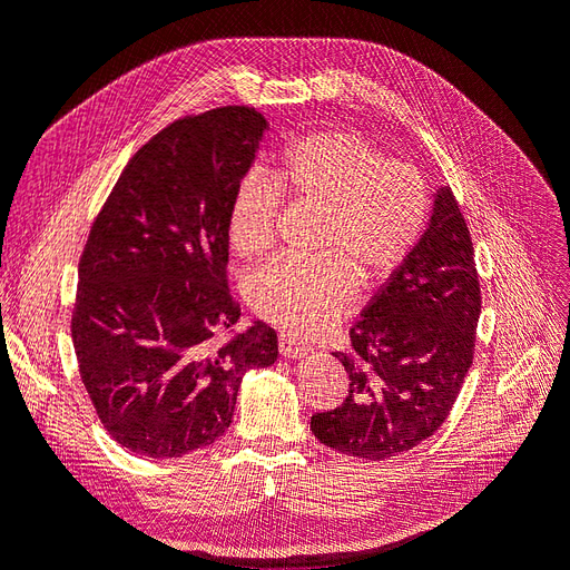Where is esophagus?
Wrapping results in <instances>:
<instances>
[{
	"label": "esophagus",
	"mask_w": 570,
	"mask_h": 570,
	"mask_svg": "<svg viewBox=\"0 0 570 570\" xmlns=\"http://www.w3.org/2000/svg\"><path fill=\"white\" fill-rule=\"evenodd\" d=\"M278 347H281V354H283L285 358H304V356L308 354L306 344H299V342L289 340V337H281Z\"/></svg>",
	"instance_id": "1"
}]
</instances>
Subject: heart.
<instances>
[{
    "instance_id": "1",
    "label": "heart",
    "mask_w": 570,
    "mask_h": 570,
    "mask_svg": "<svg viewBox=\"0 0 570 570\" xmlns=\"http://www.w3.org/2000/svg\"><path fill=\"white\" fill-rule=\"evenodd\" d=\"M283 199L323 214L314 262L281 258L247 285L254 312L292 337L331 327L361 283H377L416 247L428 212L425 183L406 161L385 157L350 130H323L292 142L271 170H252L228 206V243L258 258L278 237Z\"/></svg>"
}]
</instances>
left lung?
Masks as SVG:
<instances>
[{"mask_svg":"<svg viewBox=\"0 0 570 570\" xmlns=\"http://www.w3.org/2000/svg\"><path fill=\"white\" fill-rule=\"evenodd\" d=\"M478 318L471 233L452 189L440 187L416 247L352 325L350 354L335 352L350 394L312 416V433L368 461L413 450L450 416L473 364Z\"/></svg>","mask_w":570,"mask_h":570,"instance_id":"8db88e82","label":"left lung"}]
</instances>
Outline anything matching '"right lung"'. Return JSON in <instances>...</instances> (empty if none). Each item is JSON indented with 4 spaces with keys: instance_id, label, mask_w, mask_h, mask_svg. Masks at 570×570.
Returning a JSON list of instances; mask_svg holds the SVG:
<instances>
[{
    "instance_id": "1",
    "label": "right lung",
    "mask_w": 570,
    "mask_h": 570,
    "mask_svg": "<svg viewBox=\"0 0 570 570\" xmlns=\"http://www.w3.org/2000/svg\"><path fill=\"white\" fill-rule=\"evenodd\" d=\"M266 130L252 107L176 120L128 161L90 230L73 347L101 425L135 454L214 444L245 373L278 358L266 323L233 335L226 285L228 206Z\"/></svg>"
}]
</instances>
